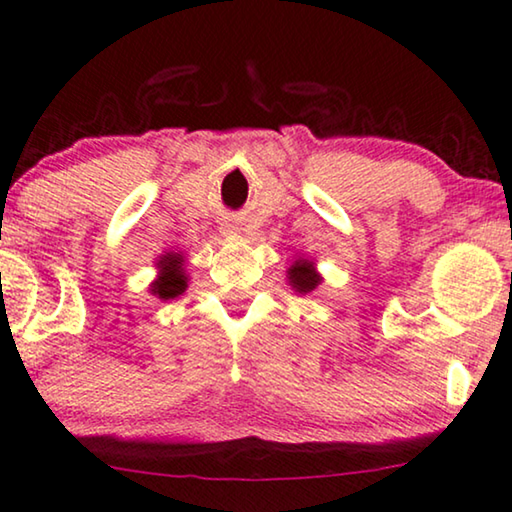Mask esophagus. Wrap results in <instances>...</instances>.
<instances>
[{"label":"esophagus","instance_id":"esophagus-1","mask_svg":"<svg viewBox=\"0 0 512 512\" xmlns=\"http://www.w3.org/2000/svg\"><path fill=\"white\" fill-rule=\"evenodd\" d=\"M224 231H226V233H238V226H235V224H226Z\"/></svg>","mask_w":512,"mask_h":512}]
</instances>
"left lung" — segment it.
I'll return each instance as SVG.
<instances>
[{"instance_id": "left-lung-1", "label": "left lung", "mask_w": 512, "mask_h": 512, "mask_svg": "<svg viewBox=\"0 0 512 512\" xmlns=\"http://www.w3.org/2000/svg\"><path fill=\"white\" fill-rule=\"evenodd\" d=\"M321 281H323V277L316 272L314 261H307V258H298V261L288 268V284H291L295 291L302 295L314 291Z\"/></svg>"}]
</instances>
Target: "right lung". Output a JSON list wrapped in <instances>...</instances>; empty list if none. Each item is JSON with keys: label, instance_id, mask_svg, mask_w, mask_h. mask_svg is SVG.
Listing matches in <instances>:
<instances>
[{"label": "right lung", "instance_id": "obj_1", "mask_svg": "<svg viewBox=\"0 0 512 512\" xmlns=\"http://www.w3.org/2000/svg\"><path fill=\"white\" fill-rule=\"evenodd\" d=\"M159 274L152 281L150 291L161 300H173L177 295L187 291V272H184V258L182 254H164L157 263Z\"/></svg>", "mask_w": 512, "mask_h": 512}]
</instances>
